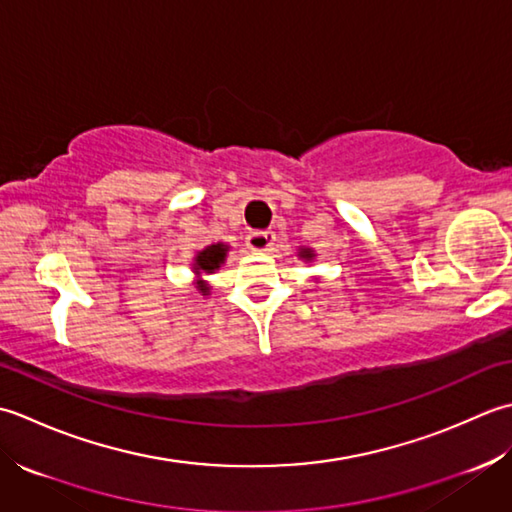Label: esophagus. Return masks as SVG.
Wrapping results in <instances>:
<instances>
[{"instance_id": "obj_1", "label": "esophagus", "mask_w": 512, "mask_h": 512, "mask_svg": "<svg viewBox=\"0 0 512 512\" xmlns=\"http://www.w3.org/2000/svg\"><path fill=\"white\" fill-rule=\"evenodd\" d=\"M274 241H276L274 232H252L247 236V247L256 254H265L274 247Z\"/></svg>"}]
</instances>
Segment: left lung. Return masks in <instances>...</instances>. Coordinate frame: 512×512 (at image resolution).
Masks as SVG:
<instances>
[{
	"label": "left lung",
	"instance_id": "8db88e82",
	"mask_svg": "<svg viewBox=\"0 0 512 512\" xmlns=\"http://www.w3.org/2000/svg\"><path fill=\"white\" fill-rule=\"evenodd\" d=\"M298 258L305 260V263H311V260L316 258V252H314V249H311V247H300V249H298Z\"/></svg>",
	"mask_w": 512,
	"mask_h": 512
}]
</instances>
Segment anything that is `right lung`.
I'll use <instances>...</instances> for the list:
<instances>
[{
	"label": "right lung",
	"mask_w": 512,
	"mask_h": 512,
	"mask_svg": "<svg viewBox=\"0 0 512 512\" xmlns=\"http://www.w3.org/2000/svg\"><path fill=\"white\" fill-rule=\"evenodd\" d=\"M227 254H229L227 243H212V245H207L205 249H201V252L194 254L192 274H194V285L198 289V294H201V296L212 294V287L203 276L216 274V271L225 265Z\"/></svg>",
	"instance_id": "1"
}]
</instances>
